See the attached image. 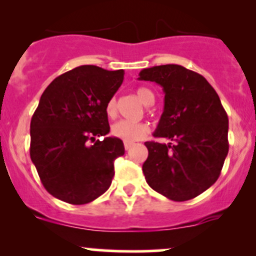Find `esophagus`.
Here are the masks:
<instances>
[{
  "instance_id": "1",
  "label": "esophagus",
  "mask_w": 256,
  "mask_h": 256,
  "mask_svg": "<svg viewBox=\"0 0 256 256\" xmlns=\"http://www.w3.org/2000/svg\"><path fill=\"white\" fill-rule=\"evenodd\" d=\"M124 146H125L126 151H128V150L134 146V142H128V141H125V142H124Z\"/></svg>"
}]
</instances>
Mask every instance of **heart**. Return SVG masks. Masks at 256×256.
I'll return each mask as SVG.
<instances>
[{"label": "heart", "mask_w": 256, "mask_h": 256, "mask_svg": "<svg viewBox=\"0 0 256 256\" xmlns=\"http://www.w3.org/2000/svg\"><path fill=\"white\" fill-rule=\"evenodd\" d=\"M136 95H138V100L141 102H144V105H151L154 100V94L147 88H138L136 90ZM105 112H106V115L109 118H114L116 115L115 98H112L106 102ZM147 132H148V126L144 122H132V121L120 120L112 126V135L121 138V140L128 141V142H134V141L141 140V138L147 135Z\"/></svg>", "instance_id": "heart-1"}]
</instances>
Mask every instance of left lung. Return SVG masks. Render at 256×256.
Wrapping results in <instances>:
<instances>
[{
    "mask_svg": "<svg viewBox=\"0 0 256 256\" xmlns=\"http://www.w3.org/2000/svg\"><path fill=\"white\" fill-rule=\"evenodd\" d=\"M140 80L164 88V109L154 138L144 142L142 172L150 187L168 200L196 198L216 183L228 154V115L207 79L177 64L140 72Z\"/></svg>",
    "mask_w": 256,
    "mask_h": 256,
    "instance_id": "obj_1",
    "label": "left lung"
}]
</instances>
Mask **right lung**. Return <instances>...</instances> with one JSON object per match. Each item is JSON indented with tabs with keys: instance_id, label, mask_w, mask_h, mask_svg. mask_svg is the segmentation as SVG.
<instances>
[{
	"instance_id": "right-lung-1",
	"label": "right lung",
	"mask_w": 256,
	"mask_h": 256,
	"mask_svg": "<svg viewBox=\"0 0 256 256\" xmlns=\"http://www.w3.org/2000/svg\"><path fill=\"white\" fill-rule=\"evenodd\" d=\"M122 69L82 66L56 76L30 120V160L53 197L86 204L112 184L114 161L125 154L110 131L106 102L122 84ZM104 140H96V136Z\"/></svg>"
}]
</instances>
